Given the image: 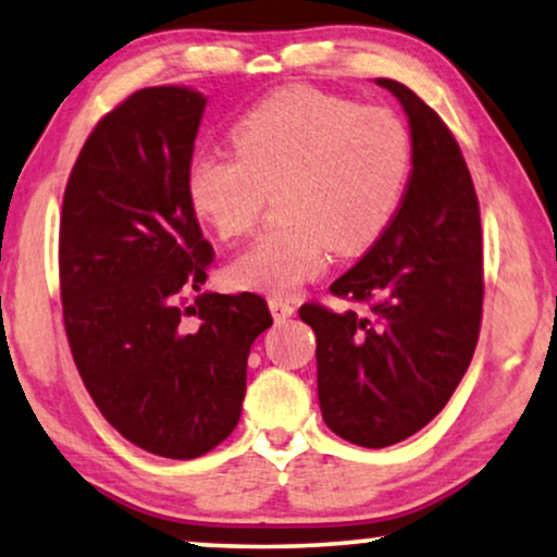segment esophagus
Returning a JSON list of instances; mask_svg holds the SVG:
<instances>
[{"label": "esophagus", "mask_w": 557, "mask_h": 557, "mask_svg": "<svg viewBox=\"0 0 557 557\" xmlns=\"http://www.w3.org/2000/svg\"><path fill=\"white\" fill-rule=\"evenodd\" d=\"M269 309H271L273 319H276V322H281V319H288V317L294 314L296 304L284 299V296H271V299H269Z\"/></svg>", "instance_id": "1"}]
</instances>
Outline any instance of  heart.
<instances>
[{"instance_id": "obj_1", "label": "heart", "mask_w": 557, "mask_h": 557, "mask_svg": "<svg viewBox=\"0 0 557 557\" xmlns=\"http://www.w3.org/2000/svg\"><path fill=\"white\" fill-rule=\"evenodd\" d=\"M235 149H200L187 166V200L220 238H238L276 193V218L227 263L235 288L292 296L322 276L332 248L375 243L398 212L413 170V139L387 109L286 88L233 128Z\"/></svg>"}]
</instances>
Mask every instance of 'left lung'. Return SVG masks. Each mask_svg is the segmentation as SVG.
I'll use <instances>...</instances> for the list:
<instances>
[{"label":"left lung","mask_w":557,"mask_h":557,"mask_svg":"<svg viewBox=\"0 0 557 557\" xmlns=\"http://www.w3.org/2000/svg\"><path fill=\"white\" fill-rule=\"evenodd\" d=\"M408 113L413 170L391 225L330 286L368 311L304 304L317 334L322 418L349 444L385 448L429 425L467 372L482 326V220L469 166L431 106L377 78Z\"/></svg>","instance_id":"left-lung-1"}]
</instances>
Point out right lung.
Wrapping results in <instances>:
<instances>
[{
	"label": "right lung",
	"instance_id": "obj_1",
	"mask_svg": "<svg viewBox=\"0 0 557 557\" xmlns=\"http://www.w3.org/2000/svg\"><path fill=\"white\" fill-rule=\"evenodd\" d=\"M205 103L197 90L157 86L106 113L60 215L75 368L106 421L164 459H197L231 436L250 345L273 324L258 294H200L215 253L185 180Z\"/></svg>",
	"mask_w": 557,
	"mask_h": 557
}]
</instances>
